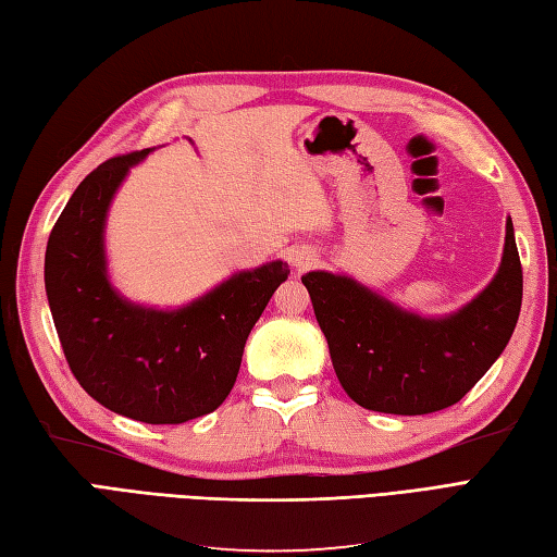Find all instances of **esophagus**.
I'll list each match as a JSON object with an SVG mask.
<instances>
[{"label":"esophagus","instance_id":"obj_1","mask_svg":"<svg viewBox=\"0 0 557 557\" xmlns=\"http://www.w3.org/2000/svg\"><path fill=\"white\" fill-rule=\"evenodd\" d=\"M292 263H294V268L306 270V268H310V265L315 263V253L310 251V249H306V247L294 249V251H292Z\"/></svg>","mask_w":557,"mask_h":557}]
</instances>
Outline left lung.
I'll use <instances>...</instances> for the list:
<instances>
[{
  "label": "left lung",
  "mask_w": 557,
  "mask_h": 557,
  "mask_svg": "<svg viewBox=\"0 0 557 557\" xmlns=\"http://www.w3.org/2000/svg\"><path fill=\"white\" fill-rule=\"evenodd\" d=\"M301 282L344 392L358 406L394 416H426L458 404L508 346L522 308L510 215L496 275L454 313H412L327 270H310Z\"/></svg>",
  "instance_id": "obj_1"
}]
</instances>
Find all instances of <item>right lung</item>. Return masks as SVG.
<instances>
[{
  "label": "right lung",
  "mask_w": 557,
  "mask_h": 557,
  "mask_svg": "<svg viewBox=\"0 0 557 557\" xmlns=\"http://www.w3.org/2000/svg\"><path fill=\"white\" fill-rule=\"evenodd\" d=\"M153 149L89 173L51 230L45 289L69 366L97 404L149 424L213 412L235 386L244 344L289 265L239 270L185 306H141L113 287L107 218L131 168Z\"/></svg>",
  "instance_id": "add662e5"
}]
</instances>
